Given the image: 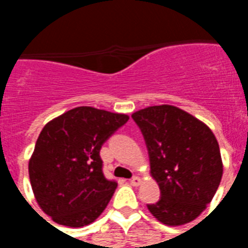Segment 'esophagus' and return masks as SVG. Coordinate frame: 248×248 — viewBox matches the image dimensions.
<instances>
[{
	"instance_id": "34e87169",
	"label": "esophagus",
	"mask_w": 248,
	"mask_h": 248,
	"mask_svg": "<svg viewBox=\"0 0 248 248\" xmlns=\"http://www.w3.org/2000/svg\"><path fill=\"white\" fill-rule=\"evenodd\" d=\"M140 182H142V181H140V177H133L130 179V185H131V186H140Z\"/></svg>"
}]
</instances>
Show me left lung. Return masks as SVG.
Instances as JSON below:
<instances>
[{
	"label": "left lung",
	"mask_w": 248,
	"mask_h": 248,
	"mask_svg": "<svg viewBox=\"0 0 248 248\" xmlns=\"http://www.w3.org/2000/svg\"><path fill=\"white\" fill-rule=\"evenodd\" d=\"M145 137L150 174L161 199L147 208L166 226L198 218L213 201L223 175L218 140L202 121L172 105L131 114Z\"/></svg>",
	"instance_id": "left-lung-1"
}]
</instances>
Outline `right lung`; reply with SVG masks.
<instances>
[{"label":"right lung","mask_w":248,"mask_h":248,"mask_svg":"<svg viewBox=\"0 0 248 248\" xmlns=\"http://www.w3.org/2000/svg\"><path fill=\"white\" fill-rule=\"evenodd\" d=\"M127 114L79 106L45 124L29 159V178L41 210L67 227L93 223L117 183L103 177L99 150Z\"/></svg>","instance_id":"right-lung-1"}]
</instances>
